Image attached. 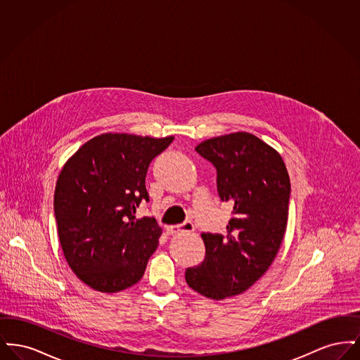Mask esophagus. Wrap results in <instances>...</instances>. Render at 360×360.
I'll return each mask as SVG.
<instances>
[{"label": "esophagus", "instance_id": "1", "mask_svg": "<svg viewBox=\"0 0 360 360\" xmlns=\"http://www.w3.org/2000/svg\"><path fill=\"white\" fill-rule=\"evenodd\" d=\"M194 231V225L191 221H186V223L179 224V225H170L167 226V232L170 235H175V233H181V232H193Z\"/></svg>", "mask_w": 360, "mask_h": 360}]
</instances>
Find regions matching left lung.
<instances>
[{
  "mask_svg": "<svg viewBox=\"0 0 360 360\" xmlns=\"http://www.w3.org/2000/svg\"><path fill=\"white\" fill-rule=\"evenodd\" d=\"M195 151L216 167L219 195L233 205V217L225 236L201 235L205 257L185 279L221 301L248 290L274 262L288 225L290 178L279 153L248 132L207 139Z\"/></svg>",
  "mask_w": 360,
  "mask_h": 360,
  "instance_id": "1",
  "label": "left lung"
}]
</instances>
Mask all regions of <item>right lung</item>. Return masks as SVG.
Listing matches in <instances>:
<instances>
[{
    "label": "right lung",
    "instance_id": "1",
    "mask_svg": "<svg viewBox=\"0 0 360 360\" xmlns=\"http://www.w3.org/2000/svg\"><path fill=\"white\" fill-rule=\"evenodd\" d=\"M174 136L103 134L86 141L58 176L53 210L63 255L84 283L117 292L137 283L159 244L155 219H136L148 201L151 160Z\"/></svg>",
    "mask_w": 360,
    "mask_h": 360
}]
</instances>
